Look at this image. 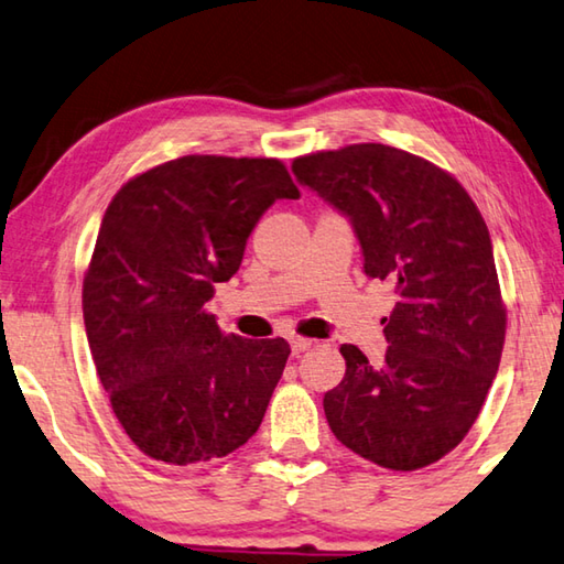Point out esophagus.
Segmentation results:
<instances>
[{
    "instance_id": "obj_1",
    "label": "esophagus",
    "mask_w": 564,
    "mask_h": 564,
    "mask_svg": "<svg viewBox=\"0 0 564 564\" xmlns=\"http://www.w3.org/2000/svg\"><path fill=\"white\" fill-rule=\"evenodd\" d=\"M311 347H313V340H308V337H293V340H291L293 355H301L305 350H311Z\"/></svg>"
}]
</instances>
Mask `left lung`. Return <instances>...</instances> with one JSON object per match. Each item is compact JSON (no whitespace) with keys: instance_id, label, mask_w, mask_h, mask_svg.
Here are the masks:
<instances>
[{"instance_id":"obj_1","label":"left lung","mask_w":564,"mask_h":564,"mask_svg":"<svg viewBox=\"0 0 564 564\" xmlns=\"http://www.w3.org/2000/svg\"><path fill=\"white\" fill-rule=\"evenodd\" d=\"M293 175L350 217L365 273L397 293L382 365L340 347L347 370L323 399L327 424L377 466L436 464L474 426L506 343L486 221L454 175L380 142L301 155Z\"/></svg>"}]
</instances>
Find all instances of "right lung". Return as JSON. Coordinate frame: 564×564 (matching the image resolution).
<instances>
[{
	"label": "right lung",
	"instance_id": "1",
	"mask_svg": "<svg viewBox=\"0 0 564 564\" xmlns=\"http://www.w3.org/2000/svg\"><path fill=\"white\" fill-rule=\"evenodd\" d=\"M299 197L275 158L184 155L110 199L84 275V323L112 412L145 456L221 458L261 426L291 347L224 335L204 305L239 271L261 214Z\"/></svg>",
	"mask_w": 564,
	"mask_h": 564
}]
</instances>
